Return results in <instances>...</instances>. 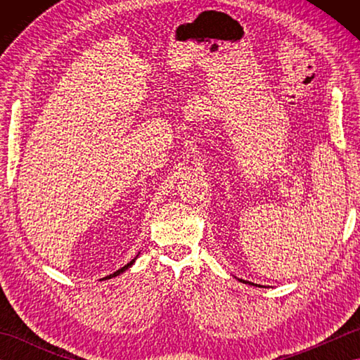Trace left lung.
I'll return each mask as SVG.
<instances>
[{
    "mask_svg": "<svg viewBox=\"0 0 360 360\" xmlns=\"http://www.w3.org/2000/svg\"><path fill=\"white\" fill-rule=\"evenodd\" d=\"M243 283H249V281H244V280H241ZM250 285H254V283H250Z\"/></svg>",
    "mask_w": 360,
    "mask_h": 360,
    "instance_id": "8db88e82",
    "label": "left lung"
}]
</instances>
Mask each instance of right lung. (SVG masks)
<instances>
[{"label":"right lung","instance_id":"add662e5","mask_svg":"<svg viewBox=\"0 0 360 360\" xmlns=\"http://www.w3.org/2000/svg\"><path fill=\"white\" fill-rule=\"evenodd\" d=\"M134 262H136V258H133V259H131V262H129L128 264H125L124 267H120V269H119V271H116V272H114L112 275H108V277H105V278H111V277H116V275H119V274H122V272H124L125 269H128V267H129V266H131V264H133Z\"/></svg>","mask_w":360,"mask_h":360}]
</instances>
